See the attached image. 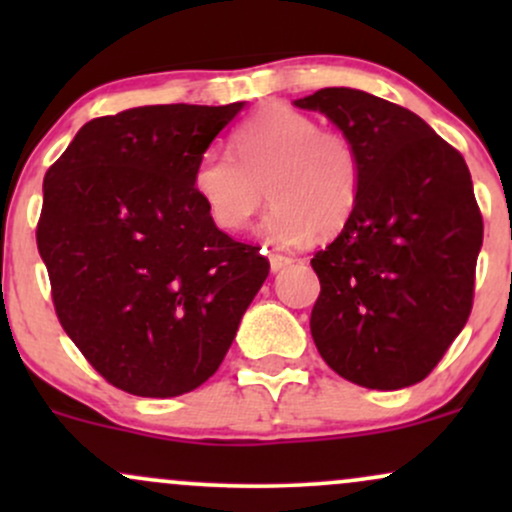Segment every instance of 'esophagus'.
I'll return each instance as SVG.
<instances>
[{
	"label": "esophagus",
	"instance_id": "esophagus-1",
	"mask_svg": "<svg viewBox=\"0 0 512 512\" xmlns=\"http://www.w3.org/2000/svg\"><path fill=\"white\" fill-rule=\"evenodd\" d=\"M291 264V257L286 255H276V252H269V267H272V272H281V269H286Z\"/></svg>",
	"mask_w": 512,
	"mask_h": 512
}]
</instances>
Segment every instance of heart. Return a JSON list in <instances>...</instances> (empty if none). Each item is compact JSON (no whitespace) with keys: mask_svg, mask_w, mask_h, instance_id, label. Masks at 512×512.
<instances>
[{"mask_svg":"<svg viewBox=\"0 0 512 512\" xmlns=\"http://www.w3.org/2000/svg\"><path fill=\"white\" fill-rule=\"evenodd\" d=\"M231 154L207 151L192 168V190L216 228L238 233L274 204L262 236L279 248L330 238L351 221L363 185L358 146L342 129L320 127L291 108H264L231 134Z\"/></svg>","mask_w":512,"mask_h":512,"instance_id":"1","label":"heart"}]
</instances>
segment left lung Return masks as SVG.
I'll list each match as a JSON object with an SVG mask.
<instances>
[{
	"instance_id": "1",
	"label": "left lung",
	"mask_w": 512,
	"mask_h": 512,
	"mask_svg": "<svg viewBox=\"0 0 512 512\" xmlns=\"http://www.w3.org/2000/svg\"><path fill=\"white\" fill-rule=\"evenodd\" d=\"M349 134L363 161L358 207L310 260V334L334 373L370 390L421 383L467 325L484 221L455 146L402 105L356 88L296 101Z\"/></svg>"
}]
</instances>
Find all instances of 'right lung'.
Listing matches in <instances>:
<instances>
[{"instance_id": "add662e5", "label": "right lung", "mask_w": 512, "mask_h": 512, "mask_svg": "<svg viewBox=\"0 0 512 512\" xmlns=\"http://www.w3.org/2000/svg\"><path fill=\"white\" fill-rule=\"evenodd\" d=\"M243 103L144 105L96 117L48 168L38 252L69 339L137 397L207 383L269 274L219 231L192 168Z\"/></svg>"}]
</instances>
